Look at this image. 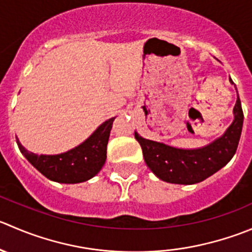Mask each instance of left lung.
<instances>
[{
	"label": "left lung",
	"instance_id": "left-lung-1",
	"mask_svg": "<svg viewBox=\"0 0 252 252\" xmlns=\"http://www.w3.org/2000/svg\"><path fill=\"white\" fill-rule=\"evenodd\" d=\"M230 84L234 85L231 80ZM233 113V123L223 135L202 148L180 149L149 140L139 135L138 131L134 135L140 144L146 165L156 177L168 183L194 185L224 167L236 153L244 123L239 94Z\"/></svg>",
	"mask_w": 252,
	"mask_h": 252
}]
</instances>
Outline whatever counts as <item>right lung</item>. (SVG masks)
<instances>
[{"label": "right lung", "mask_w": 252, "mask_h": 252, "mask_svg": "<svg viewBox=\"0 0 252 252\" xmlns=\"http://www.w3.org/2000/svg\"><path fill=\"white\" fill-rule=\"evenodd\" d=\"M116 117L102 123L84 143L58 155H38L28 151L17 139L24 158L46 178L60 183H80L94 177L107 158V144Z\"/></svg>", "instance_id": "add662e5"}]
</instances>
